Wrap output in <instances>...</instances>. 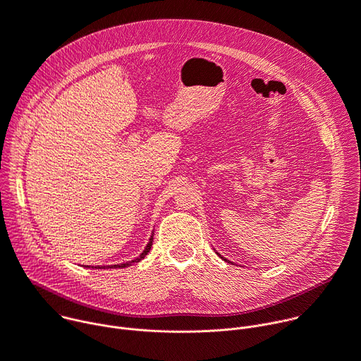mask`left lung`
Listing matches in <instances>:
<instances>
[{
    "label": "left lung",
    "instance_id": "left-lung-1",
    "mask_svg": "<svg viewBox=\"0 0 361 361\" xmlns=\"http://www.w3.org/2000/svg\"><path fill=\"white\" fill-rule=\"evenodd\" d=\"M217 255H220V254H219V252H217ZM220 257H221V255H220ZM221 258H223V259H224V261H227V262H230V261H228V259H226V258H224V257H221Z\"/></svg>",
    "mask_w": 361,
    "mask_h": 361
}]
</instances>
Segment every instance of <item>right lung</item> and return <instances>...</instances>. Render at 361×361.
<instances>
[{"label":"right lung","mask_w":361,"mask_h":361,"mask_svg":"<svg viewBox=\"0 0 361 361\" xmlns=\"http://www.w3.org/2000/svg\"><path fill=\"white\" fill-rule=\"evenodd\" d=\"M152 240H154V231H152V234H151V237H149V241H148V244L145 245V248H144V251L137 257V258H134V259H131V261H127V262H123V264H114V265H96V267H92V268H126V267H130L131 264H134V262H140L142 258H145V255L149 252V250H151V247H152ZM87 268H90V265H87Z\"/></svg>","instance_id":"1"}]
</instances>
